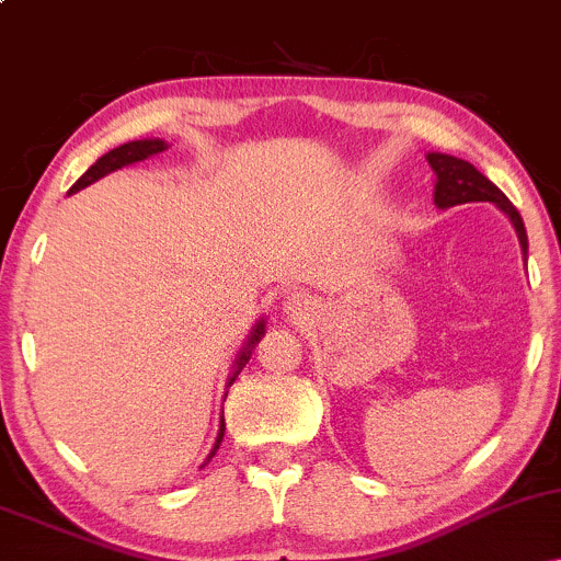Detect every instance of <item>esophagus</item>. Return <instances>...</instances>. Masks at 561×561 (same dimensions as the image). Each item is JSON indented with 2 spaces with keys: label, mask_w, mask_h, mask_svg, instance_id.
Listing matches in <instances>:
<instances>
[{
  "label": "esophagus",
  "mask_w": 561,
  "mask_h": 561,
  "mask_svg": "<svg viewBox=\"0 0 561 561\" xmlns=\"http://www.w3.org/2000/svg\"><path fill=\"white\" fill-rule=\"evenodd\" d=\"M285 311L289 313V319H306L308 313L313 311V302L308 295L302 293H289L285 300Z\"/></svg>",
  "instance_id": "34e87169"
}]
</instances>
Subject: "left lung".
Here are the masks:
<instances>
[{"label":"left lung","instance_id":"8db88e82","mask_svg":"<svg viewBox=\"0 0 561 561\" xmlns=\"http://www.w3.org/2000/svg\"><path fill=\"white\" fill-rule=\"evenodd\" d=\"M427 160L437 176V184H435L437 208H454V205H465V203L499 205V208L512 218L514 229H517L519 244H523L527 255V234H525L523 216H519V210L508 203V197L491 182V179L482 176V173L474 169L472 163H467V160L443 156V152H430Z\"/></svg>","mask_w":561,"mask_h":561}]
</instances>
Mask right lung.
Returning <instances> with one entry per match:
<instances>
[{
  "instance_id": "right-lung-1",
  "label": "right lung",
  "mask_w": 561,
  "mask_h": 561,
  "mask_svg": "<svg viewBox=\"0 0 561 561\" xmlns=\"http://www.w3.org/2000/svg\"><path fill=\"white\" fill-rule=\"evenodd\" d=\"M165 147H169V145H165L163 139H137V141H126V145L115 147V150L105 152V156L96 160L92 169H89V171L83 173V176L79 179V182L70 186V192H79V190H83V186H89L92 182H96V179L105 176V173L124 169V165H128V163H139V160H147V158L158 156V152H163ZM263 327H266V324H263V321H259V324H255V330L250 332L248 345H244L242 351H240V356H237V364H234V371H231V377H229V385L234 382L237 375H240V371H242V366L250 362V356H253V347L259 345L261 334L266 332V330H263ZM221 437H224V420H221V430H218L216 446H214V450H210V456L216 454L218 446H221ZM210 456H208V461H210Z\"/></svg>"
}]
</instances>
